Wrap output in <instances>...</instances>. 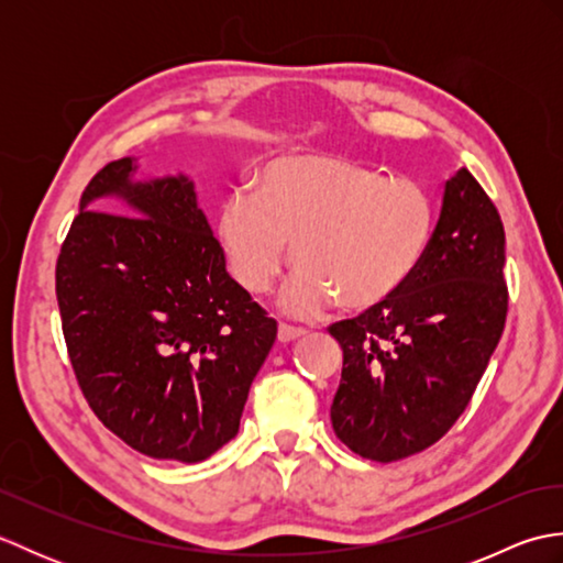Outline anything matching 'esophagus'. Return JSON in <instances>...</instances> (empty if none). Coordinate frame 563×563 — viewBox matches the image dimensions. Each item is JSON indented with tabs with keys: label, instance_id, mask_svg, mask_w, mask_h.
Here are the masks:
<instances>
[{
	"label": "esophagus",
	"instance_id": "34e87169",
	"mask_svg": "<svg viewBox=\"0 0 563 563\" xmlns=\"http://www.w3.org/2000/svg\"><path fill=\"white\" fill-rule=\"evenodd\" d=\"M305 329H300V327H290V324H280L278 327V341L280 343H290V341H297V339H302L305 336Z\"/></svg>",
	"mask_w": 563,
	"mask_h": 563
}]
</instances>
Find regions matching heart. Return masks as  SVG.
Returning <instances> with one entry per match:
<instances>
[{"mask_svg": "<svg viewBox=\"0 0 563 563\" xmlns=\"http://www.w3.org/2000/svg\"><path fill=\"white\" fill-rule=\"evenodd\" d=\"M433 194L416 178L341 154H288L268 162L251 190L218 212V242L239 288L266 292L290 256L300 271L283 292L297 312L336 300L367 314L389 305L428 254Z\"/></svg>", "mask_w": 563, "mask_h": 563, "instance_id": "heart-1", "label": "heart"}]
</instances>
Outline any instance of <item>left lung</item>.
<instances>
[{
	"label": "left lung",
	"mask_w": 563,
	"mask_h": 563,
	"mask_svg": "<svg viewBox=\"0 0 563 563\" xmlns=\"http://www.w3.org/2000/svg\"><path fill=\"white\" fill-rule=\"evenodd\" d=\"M506 232L494 200L460 169L433 242L385 307L329 327L343 351L333 433L355 454L397 462L428 450L472 401L506 327Z\"/></svg>",
	"instance_id": "obj_1"
}]
</instances>
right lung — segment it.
Returning <instances> with one entry per match:
<instances>
[{"instance_id":"1","label":"right lung","mask_w":563,"mask_h":563,"mask_svg":"<svg viewBox=\"0 0 563 563\" xmlns=\"http://www.w3.org/2000/svg\"><path fill=\"white\" fill-rule=\"evenodd\" d=\"M130 172L123 157L91 178L59 246L67 355L91 411L125 445L202 462L236 435L278 324L227 275L194 184H133Z\"/></svg>"}]
</instances>
